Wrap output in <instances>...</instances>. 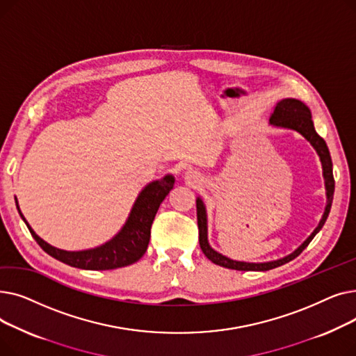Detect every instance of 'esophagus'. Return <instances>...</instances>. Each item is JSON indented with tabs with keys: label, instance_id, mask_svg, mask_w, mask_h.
Wrapping results in <instances>:
<instances>
[{
	"label": "esophagus",
	"instance_id": "1",
	"mask_svg": "<svg viewBox=\"0 0 356 356\" xmlns=\"http://www.w3.org/2000/svg\"><path fill=\"white\" fill-rule=\"evenodd\" d=\"M184 180L188 183H200V175L196 170H188L184 173Z\"/></svg>",
	"mask_w": 356,
	"mask_h": 356
}]
</instances>
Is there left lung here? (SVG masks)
I'll use <instances>...</instances> for the list:
<instances>
[{"mask_svg":"<svg viewBox=\"0 0 356 356\" xmlns=\"http://www.w3.org/2000/svg\"><path fill=\"white\" fill-rule=\"evenodd\" d=\"M268 122H270V125H273L275 128H284V129L296 131V133L303 136L310 143V145L316 149V153H317V156H319L321 163H322V173H323V180H325V191H326L325 212L322 215L319 225L314 228V231L306 238V241H303L302 245H298L289 255H286L283 258H278V259H273V261H266V263H247V261H236L227 255H223L209 245L207 207H204L202 197L197 196L196 197V211H197V227H199V244H200L203 254L207 255L212 261V263H215L220 267L231 268V270H239V271H268L271 268H275V267H280V266L289 263V261L300 255L302 251L310 244V241L316 236V234L323 228L325 222L329 216L330 208H332L333 192H334L332 159H330L329 148H327L325 140L316 133L314 124L312 120V112H310L309 106L305 102L294 99V98L282 99L274 105V111L271 112Z\"/></svg>","mask_w":356,"mask_h":356,"instance_id":"8db88e82","label":"left lung"}]
</instances>
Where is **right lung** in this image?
<instances>
[{"label":"right lung","instance_id":"add662e5","mask_svg":"<svg viewBox=\"0 0 356 356\" xmlns=\"http://www.w3.org/2000/svg\"><path fill=\"white\" fill-rule=\"evenodd\" d=\"M173 175H165L161 179L147 183L138 193L122 228L105 244L82 251H66L50 245L30 227V223L20 211V207H18L17 197L15 204L18 213H20L33 238L37 241V244L53 258L74 268L97 271L114 270L134 264L144 255L149 242V229H152L154 216L160 208V203L173 189Z\"/></svg>","mask_w":356,"mask_h":356}]
</instances>
